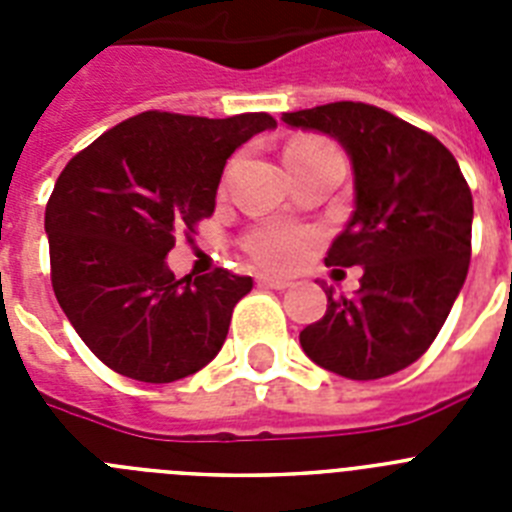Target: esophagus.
Returning a JSON list of instances; mask_svg holds the SVG:
<instances>
[{"label":"esophagus","mask_w":512,"mask_h":512,"mask_svg":"<svg viewBox=\"0 0 512 512\" xmlns=\"http://www.w3.org/2000/svg\"><path fill=\"white\" fill-rule=\"evenodd\" d=\"M259 287L287 289V287H292V282H289V279H279V277H259Z\"/></svg>","instance_id":"obj_1"}]
</instances>
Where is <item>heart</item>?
I'll list each match as a JSON object with an SVG mask.
<instances>
[{"label": "heart", "instance_id": "b5f03b06", "mask_svg": "<svg viewBox=\"0 0 512 512\" xmlns=\"http://www.w3.org/2000/svg\"><path fill=\"white\" fill-rule=\"evenodd\" d=\"M310 146H325V140L300 138L287 148V153ZM312 243H315V233L312 230L295 228V225H261V228H253L243 238V251L261 269L289 271L297 269L307 259Z\"/></svg>", "mask_w": 512, "mask_h": 512}]
</instances>
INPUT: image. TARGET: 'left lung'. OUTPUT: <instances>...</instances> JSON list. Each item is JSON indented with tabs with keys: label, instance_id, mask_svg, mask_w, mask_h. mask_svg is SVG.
I'll return each instance as SVG.
<instances>
[{
	"label": "left lung",
	"instance_id": "obj_1",
	"mask_svg": "<svg viewBox=\"0 0 512 512\" xmlns=\"http://www.w3.org/2000/svg\"><path fill=\"white\" fill-rule=\"evenodd\" d=\"M292 128L336 138L354 164L356 210L328 266H364L356 297H333L300 333L302 351L356 382L400 372L428 351L472 259V192L431 133L364 102L284 112Z\"/></svg>",
	"mask_w": 512,
	"mask_h": 512
}]
</instances>
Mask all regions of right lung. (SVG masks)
<instances>
[{"instance_id":"add662e5","label":"right lung","mask_w":512,"mask_h":512,"mask_svg":"<svg viewBox=\"0 0 512 512\" xmlns=\"http://www.w3.org/2000/svg\"><path fill=\"white\" fill-rule=\"evenodd\" d=\"M266 112L210 120L148 110L76 153L45 205L56 300L112 372L166 384L200 372L223 348L251 277L215 269L176 279V233L215 212L225 161L261 130Z\"/></svg>"}]
</instances>
